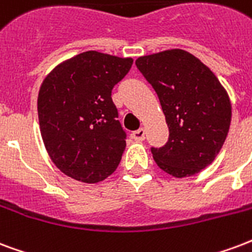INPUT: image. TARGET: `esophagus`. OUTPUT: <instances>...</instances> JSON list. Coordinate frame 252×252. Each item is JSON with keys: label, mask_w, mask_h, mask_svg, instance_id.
I'll use <instances>...</instances> for the list:
<instances>
[{"label": "esophagus", "mask_w": 252, "mask_h": 252, "mask_svg": "<svg viewBox=\"0 0 252 252\" xmlns=\"http://www.w3.org/2000/svg\"><path fill=\"white\" fill-rule=\"evenodd\" d=\"M131 137H133V139H135L137 142H141L145 139V128H138V130H135V131H133V134H131Z\"/></svg>", "instance_id": "obj_1"}]
</instances>
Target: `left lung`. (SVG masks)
<instances>
[{
    "label": "left lung",
    "instance_id": "obj_1",
    "mask_svg": "<svg viewBox=\"0 0 252 252\" xmlns=\"http://www.w3.org/2000/svg\"><path fill=\"white\" fill-rule=\"evenodd\" d=\"M138 70L159 98L169 141L151 147L164 173L198 174L218 155L231 122V103L218 78L190 53L173 49L139 57Z\"/></svg>",
    "mask_w": 252,
    "mask_h": 252
}]
</instances>
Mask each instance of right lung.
Instances as JSON below:
<instances>
[{
	"instance_id": "add662e5",
	"label": "right lung",
	"mask_w": 252,
	"mask_h": 252,
	"mask_svg": "<svg viewBox=\"0 0 252 252\" xmlns=\"http://www.w3.org/2000/svg\"><path fill=\"white\" fill-rule=\"evenodd\" d=\"M131 58L81 53L43 79L38 119L47 153L67 177L97 183L114 173L126 131L118 121L111 90L131 69Z\"/></svg>"
}]
</instances>
